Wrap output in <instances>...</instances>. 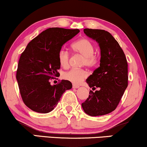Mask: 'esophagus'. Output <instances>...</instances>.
Returning a JSON list of instances; mask_svg holds the SVG:
<instances>
[{
  "instance_id": "esophagus-1",
  "label": "esophagus",
  "mask_w": 147,
  "mask_h": 147,
  "mask_svg": "<svg viewBox=\"0 0 147 147\" xmlns=\"http://www.w3.org/2000/svg\"><path fill=\"white\" fill-rule=\"evenodd\" d=\"M72 87H73V88H75V89L79 88V85H76V84H73V85H72Z\"/></svg>"
}]
</instances>
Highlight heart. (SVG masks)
<instances>
[{
    "mask_svg": "<svg viewBox=\"0 0 147 147\" xmlns=\"http://www.w3.org/2000/svg\"><path fill=\"white\" fill-rule=\"evenodd\" d=\"M74 52L83 55V64L87 67H94L98 63V57L94 54L95 47L94 44L87 38L77 40L71 45ZM69 53L64 49H61L57 53V60L62 67L66 68L69 65ZM87 77V72L83 69L72 68L63 74V78L74 84H79Z\"/></svg>",
    "mask_w": 147,
    "mask_h": 147,
    "instance_id": "heart-1",
    "label": "heart"
}]
</instances>
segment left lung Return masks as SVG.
<instances>
[{
  "label": "left lung",
  "instance_id": "obj_1",
  "mask_svg": "<svg viewBox=\"0 0 147 147\" xmlns=\"http://www.w3.org/2000/svg\"><path fill=\"white\" fill-rule=\"evenodd\" d=\"M83 31L99 43L101 58L100 67L86 81L93 90H90L89 97L81 106L90 116L105 115L117 107L128 85L127 59L119 44L109 32L90 28Z\"/></svg>",
  "mask_w": 147,
  "mask_h": 147
}]
</instances>
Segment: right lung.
Masks as SVG:
<instances>
[{
    "instance_id": "obj_1",
    "label": "right lung",
    "mask_w": 147,
    "mask_h": 147,
    "mask_svg": "<svg viewBox=\"0 0 147 147\" xmlns=\"http://www.w3.org/2000/svg\"><path fill=\"white\" fill-rule=\"evenodd\" d=\"M80 32L78 29L49 28L31 40L20 55L16 79L24 103L40 113L54 109L71 82L62 80L51 85L50 80L57 77L60 65L57 53L62 45Z\"/></svg>"
}]
</instances>
